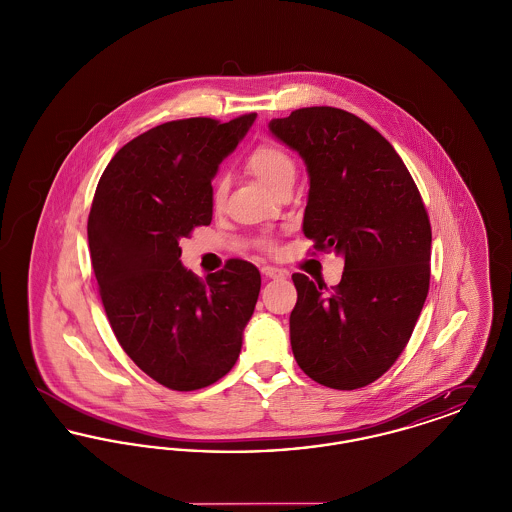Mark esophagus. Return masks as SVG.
<instances>
[{"label":"esophagus","mask_w":512,"mask_h":512,"mask_svg":"<svg viewBox=\"0 0 512 512\" xmlns=\"http://www.w3.org/2000/svg\"><path fill=\"white\" fill-rule=\"evenodd\" d=\"M261 272H263L265 278H270V280H280V278H286V276H288L286 270L276 267H263L261 268Z\"/></svg>","instance_id":"obj_1"}]
</instances>
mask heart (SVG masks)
Wrapping results in <instances>:
<instances>
[{
  "mask_svg": "<svg viewBox=\"0 0 512 512\" xmlns=\"http://www.w3.org/2000/svg\"><path fill=\"white\" fill-rule=\"evenodd\" d=\"M245 167L274 192L286 182H293L295 178V163L292 155L274 142H263L253 147L245 157ZM222 199H224V182L220 180L215 186L213 201L215 205H220Z\"/></svg>",
  "mask_w": 512,
  "mask_h": 512,
  "instance_id": "heart-1",
  "label": "heart"
}]
</instances>
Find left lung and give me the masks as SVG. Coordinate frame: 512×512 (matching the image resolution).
<instances>
[{"label": "left lung", "mask_w": 512, "mask_h": 512, "mask_svg": "<svg viewBox=\"0 0 512 512\" xmlns=\"http://www.w3.org/2000/svg\"><path fill=\"white\" fill-rule=\"evenodd\" d=\"M268 128L307 165L303 234L318 251L345 259L334 288L293 274V357L326 388H363L397 361L424 307L432 249L426 207L397 151L363 119L305 107Z\"/></svg>", "instance_id": "1"}]
</instances>
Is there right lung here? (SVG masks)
<instances>
[{
  "label": "right lung",
  "instance_id": "add662e5",
  "mask_svg": "<svg viewBox=\"0 0 512 512\" xmlns=\"http://www.w3.org/2000/svg\"><path fill=\"white\" fill-rule=\"evenodd\" d=\"M255 113L159 124L117 151L99 178L88 244L99 295L126 355L161 386L194 391L236 365L261 274L230 259L197 278L180 240L213 219L211 180Z\"/></svg>",
  "mask_w": 512,
  "mask_h": 512
}]
</instances>
